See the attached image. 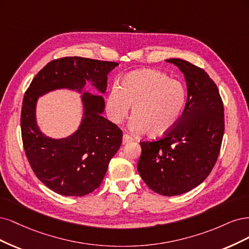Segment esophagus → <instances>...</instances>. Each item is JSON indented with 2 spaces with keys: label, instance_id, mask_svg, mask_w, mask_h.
Listing matches in <instances>:
<instances>
[{
  "label": "esophagus",
  "instance_id": "obj_1",
  "mask_svg": "<svg viewBox=\"0 0 249 249\" xmlns=\"http://www.w3.org/2000/svg\"><path fill=\"white\" fill-rule=\"evenodd\" d=\"M132 141H133V139L131 138L130 135H128V134H124L123 135V140H122L123 143H128V142H130Z\"/></svg>",
  "mask_w": 249,
  "mask_h": 249
}]
</instances>
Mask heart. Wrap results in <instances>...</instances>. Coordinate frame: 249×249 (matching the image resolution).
<instances>
[{
    "mask_svg": "<svg viewBox=\"0 0 249 249\" xmlns=\"http://www.w3.org/2000/svg\"><path fill=\"white\" fill-rule=\"evenodd\" d=\"M186 102V89L178 79L154 69L127 74L121 86L114 85L107 99V114L119 124L132 107L133 132L148 130L152 136L170 132L177 125Z\"/></svg>",
    "mask_w": 249,
    "mask_h": 249,
    "instance_id": "1",
    "label": "heart"
}]
</instances>
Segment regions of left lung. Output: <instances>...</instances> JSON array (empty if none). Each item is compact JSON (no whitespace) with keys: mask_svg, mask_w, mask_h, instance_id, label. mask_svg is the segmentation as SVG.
I'll return each mask as SVG.
<instances>
[{"mask_svg":"<svg viewBox=\"0 0 249 249\" xmlns=\"http://www.w3.org/2000/svg\"><path fill=\"white\" fill-rule=\"evenodd\" d=\"M165 61L185 77V108L164 138L140 142L138 171L150 189L174 196L196 188L211 173L220 152L224 113L217 87L204 69L181 59Z\"/></svg>","mask_w":249,"mask_h":249,"instance_id":"8db88e82","label":"left lung"}]
</instances>
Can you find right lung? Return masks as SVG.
I'll return each instance as SVG.
<instances>
[{
	"label": "right lung",
	"mask_w": 249,
	"mask_h": 249,
	"mask_svg": "<svg viewBox=\"0 0 249 249\" xmlns=\"http://www.w3.org/2000/svg\"><path fill=\"white\" fill-rule=\"evenodd\" d=\"M118 65L82 57L53 60L38 72L25 94L20 116L23 149L37 178L59 195L84 196L98 188L121 146V129L101 115L104 98L85 90L89 83L98 93L106 92L107 74ZM63 89L83 93V117L73 134L53 139L37 126L36 101L47 92Z\"/></svg>",
	"instance_id": "obj_1"
}]
</instances>
